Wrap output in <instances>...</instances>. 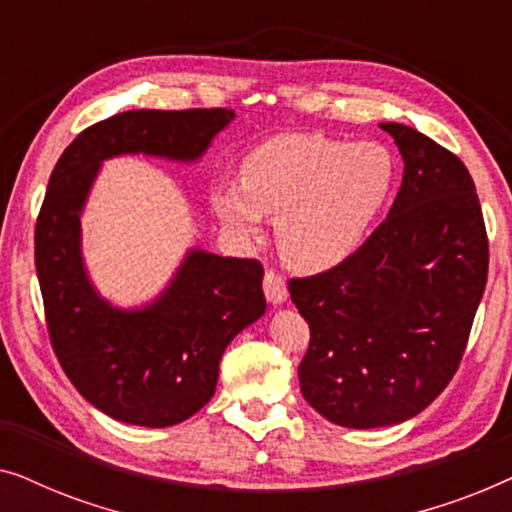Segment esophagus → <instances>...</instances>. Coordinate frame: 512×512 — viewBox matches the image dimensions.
<instances>
[{
    "label": "esophagus",
    "mask_w": 512,
    "mask_h": 512,
    "mask_svg": "<svg viewBox=\"0 0 512 512\" xmlns=\"http://www.w3.org/2000/svg\"><path fill=\"white\" fill-rule=\"evenodd\" d=\"M263 291H265V298H268V303L282 305L286 300V282L282 279V275H277L275 270L265 272Z\"/></svg>",
    "instance_id": "esophagus-1"
}]
</instances>
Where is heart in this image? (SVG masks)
I'll return each mask as SVG.
<instances>
[{
    "label": "heart",
    "mask_w": 512,
    "mask_h": 512,
    "mask_svg": "<svg viewBox=\"0 0 512 512\" xmlns=\"http://www.w3.org/2000/svg\"><path fill=\"white\" fill-rule=\"evenodd\" d=\"M394 172L389 151L377 144L277 135L244 156L240 184L212 188V207L244 240L261 235L263 216H270L284 261L300 272H324L361 247L389 200Z\"/></svg>",
    "instance_id": "1"
}]
</instances>
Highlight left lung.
I'll return each instance as SVG.
<instances>
[{
  "instance_id": "1",
  "label": "left lung",
  "mask_w": 512,
  "mask_h": 512,
  "mask_svg": "<svg viewBox=\"0 0 512 512\" xmlns=\"http://www.w3.org/2000/svg\"><path fill=\"white\" fill-rule=\"evenodd\" d=\"M380 128L405 165L387 219L347 261L289 282L310 324L300 391L347 429L401 424L436 401L464 356L489 268L466 165L410 125Z\"/></svg>"
}]
</instances>
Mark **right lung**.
I'll return each instance as SVG.
<instances>
[{
    "label": "right lung",
    "mask_w": 512,
    "mask_h": 512,
    "mask_svg": "<svg viewBox=\"0 0 512 512\" xmlns=\"http://www.w3.org/2000/svg\"><path fill=\"white\" fill-rule=\"evenodd\" d=\"M233 118V109L123 111L83 130L48 181L34 230L48 333L79 394L116 422L165 429L209 403L230 340L265 314L263 265L193 247L151 303L118 307L83 261L90 188L116 156L195 163Z\"/></svg>",
    "instance_id": "1"
}]
</instances>
